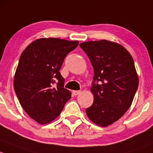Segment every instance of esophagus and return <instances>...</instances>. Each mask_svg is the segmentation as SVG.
<instances>
[{"label":"esophagus","instance_id":"34e87169","mask_svg":"<svg viewBox=\"0 0 153 153\" xmlns=\"http://www.w3.org/2000/svg\"><path fill=\"white\" fill-rule=\"evenodd\" d=\"M72 94H73L74 96H76L80 94V91H72Z\"/></svg>","mask_w":153,"mask_h":153}]
</instances>
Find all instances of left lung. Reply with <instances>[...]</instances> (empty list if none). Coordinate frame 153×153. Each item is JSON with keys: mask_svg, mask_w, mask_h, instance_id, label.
Segmentation results:
<instances>
[{"mask_svg": "<svg viewBox=\"0 0 153 153\" xmlns=\"http://www.w3.org/2000/svg\"><path fill=\"white\" fill-rule=\"evenodd\" d=\"M94 71L91 91L93 105L86 109L90 120L102 127L114 123L129 109L138 87L134 61L122 45L102 40L79 44Z\"/></svg>", "mask_w": 153, "mask_h": 153, "instance_id": "1", "label": "left lung"}]
</instances>
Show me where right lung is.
I'll list each match as a JSON object with an SVG mask.
<instances>
[{"mask_svg":"<svg viewBox=\"0 0 153 153\" xmlns=\"http://www.w3.org/2000/svg\"><path fill=\"white\" fill-rule=\"evenodd\" d=\"M78 41L41 38L29 44L20 57L14 88L26 113L45 124L59 116L71 93L64 88L59 70L65 56Z\"/></svg>","mask_w":153,"mask_h":153,"instance_id":"1","label":"right lung"}]
</instances>
